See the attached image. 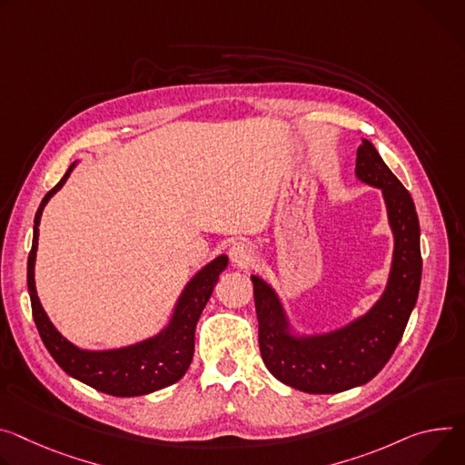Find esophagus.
I'll return each instance as SVG.
<instances>
[{
	"mask_svg": "<svg viewBox=\"0 0 465 465\" xmlns=\"http://www.w3.org/2000/svg\"><path fill=\"white\" fill-rule=\"evenodd\" d=\"M230 258H232L235 267L242 269V267H248L252 262H254V250H252V246L248 242L239 241L230 248Z\"/></svg>",
	"mask_w": 465,
	"mask_h": 465,
	"instance_id": "1",
	"label": "esophagus"
}]
</instances>
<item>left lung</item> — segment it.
I'll use <instances>...</instances> for the list:
<instances>
[{"instance_id":"left-lung-1","label":"left lung","mask_w":465,"mask_h":465,"mask_svg":"<svg viewBox=\"0 0 465 465\" xmlns=\"http://www.w3.org/2000/svg\"><path fill=\"white\" fill-rule=\"evenodd\" d=\"M356 178L382 191L393 233L390 278L367 313L331 331L297 333L276 289L252 276L262 358L272 376L299 391L341 393L367 384L395 352L417 302L423 260L413 200L367 139L356 153Z\"/></svg>"}]
</instances>
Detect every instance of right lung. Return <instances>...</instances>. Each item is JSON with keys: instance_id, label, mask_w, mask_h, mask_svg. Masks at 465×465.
<instances>
[{"instance_id": "obj_1", "label": "right lung", "mask_w": 465, "mask_h": 465, "mask_svg": "<svg viewBox=\"0 0 465 465\" xmlns=\"http://www.w3.org/2000/svg\"><path fill=\"white\" fill-rule=\"evenodd\" d=\"M77 163V161H75ZM75 163L61 182L45 196L36 209L33 246L27 258V289L36 330L59 367L79 382L113 397H139L171 386L187 372L194 354V330L221 272L228 267V256H219L200 269L183 287L168 324L155 335L135 345L87 351L70 343L54 326L42 308L35 287V260L38 248V224L50 198L66 183Z\"/></svg>"}]
</instances>
